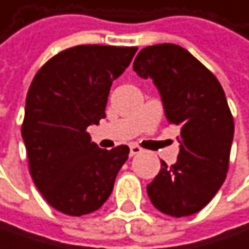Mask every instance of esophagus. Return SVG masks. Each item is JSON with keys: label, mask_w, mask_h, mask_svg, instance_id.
Segmentation results:
<instances>
[{"label": "esophagus", "mask_w": 249, "mask_h": 249, "mask_svg": "<svg viewBox=\"0 0 249 249\" xmlns=\"http://www.w3.org/2000/svg\"><path fill=\"white\" fill-rule=\"evenodd\" d=\"M142 152H143V149H142L140 146H138V144H132V146H130V156L139 155Z\"/></svg>", "instance_id": "1"}]
</instances>
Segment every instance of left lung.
<instances>
[{
	"label": "left lung",
	"mask_w": 249,
	"mask_h": 249,
	"mask_svg": "<svg viewBox=\"0 0 249 249\" xmlns=\"http://www.w3.org/2000/svg\"><path fill=\"white\" fill-rule=\"evenodd\" d=\"M133 70L153 80L168 122L180 129L176 163L162 160L147 185L150 202L175 218L196 213L219 191L230 166L233 117L224 89L188 50L169 43L140 50Z\"/></svg>",
	"instance_id": "8db88e82"
}]
</instances>
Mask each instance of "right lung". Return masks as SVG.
<instances>
[{"label":"right lung","mask_w":249,"mask_h":249,"mask_svg":"<svg viewBox=\"0 0 249 249\" xmlns=\"http://www.w3.org/2000/svg\"><path fill=\"white\" fill-rule=\"evenodd\" d=\"M138 47L76 46L37 71L21 127L33 180L54 209L81 216L107 201L129 147L100 149L87 132L106 117L113 80Z\"/></svg>","instance_id":"obj_1"}]
</instances>
